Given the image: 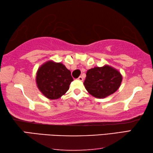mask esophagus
Returning a JSON list of instances; mask_svg holds the SVG:
<instances>
[{"label": "esophagus", "mask_w": 153, "mask_h": 153, "mask_svg": "<svg viewBox=\"0 0 153 153\" xmlns=\"http://www.w3.org/2000/svg\"><path fill=\"white\" fill-rule=\"evenodd\" d=\"M77 79H78V80H79V81H83V80H84V78H83L82 76H79Z\"/></svg>", "instance_id": "obj_1"}]
</instances>
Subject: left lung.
Instances as JSON below:
<instances>
[{"instance_id": "8db88e82", "label": "left lung", "mask_w": 153, "mask_h": 153, "mask_svg": "<svg viewBox=\"0 0 153 153\" xmlns=\"http://www.w3.org/2000/svg\"><path fill=\"white\" fill-rule=\"evenodd\" d=\"M121 82L122 76L120 72L105 65L88 69L84 85L89 94L96 98H103L117 91Z\"/></svg>"}]
</instances>
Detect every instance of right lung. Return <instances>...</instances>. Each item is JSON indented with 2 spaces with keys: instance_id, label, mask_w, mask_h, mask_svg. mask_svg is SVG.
<instances>
[{
  "instance_id": "obj_1",
  "label": "right lung",
  "mask_w": 153,
  "mask_h": 153,
  "mask_svg": "<svg viewBox=\"0 0 153 153\" xmlns=\"http://www.w3.org/2000/svg\"><path fill=\"white\" fill-rule=\"evenodd\" d=\"M74 81L71 71L61 63L48 61L38 68L36 82L42 94L51 100L64 95Z\"/></svg>"
}]
</instances>
